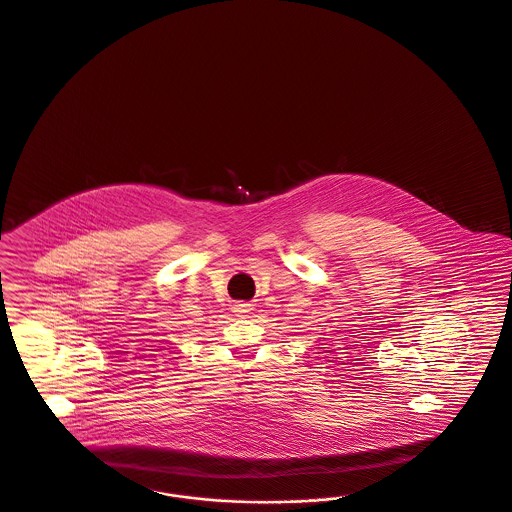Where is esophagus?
I'll use <instances>...</instances> for the list:
<instances>
[{
    "instance_id": "esophagus-1",
    "label": "esophagus",
    "mask_w": 512,
    "mask_h": 512,
    "mask_svg": "<svg viewBox=\"0 0 512 512\" xmlns=\"http://www.w3.org/2000/svg\"><path fill=\"white\" fill-rule=\"evenodd\" d=\"M249 310H251V308H249V304H242V302H240V304H236V306H234V312H238V314H240V316H246L247 312H249Z\"/></svg>"
}]
</instances>
